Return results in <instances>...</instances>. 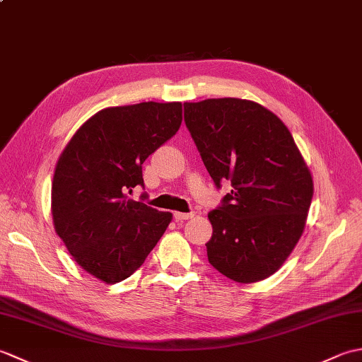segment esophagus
Segmentation results:
<instances>
[{
  "label": "esophagus",
  "mask_w": 362,
  "mask_h": 362,
  "mask_svg": "<svg viewBox=\"0 0 362 362\" xmlns=\"http://www.w3.org/2000/svg\"><path fill=\"white\" fill-rule=\"evenodd\" d=\"M194 214L193 213H182V211H175L174 213V219L179 222V221H187V219H191L193 218Z\"/></svg>",
  "instance_id": "1"
}]
</instances>
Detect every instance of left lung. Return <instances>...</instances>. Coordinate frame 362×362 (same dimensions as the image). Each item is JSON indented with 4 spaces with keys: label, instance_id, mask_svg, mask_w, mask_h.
I'll return each mask as SVG.
<instances>
[{
    "label": "left lung",
    "instance_id": "1",
    "mask_svg": "<svg viewBox=\"0 0 362 362\" xmlns=\"http://www.w3.org/2000/svg\"><path fill=\"white\" fill-rule=\"evenodd\" d=\"M185 124L219 189L232 191L209 213L210 264L253 283L279 271L303 233L313 179L288 127L247 99L185 103Z\"/></svg>",
    "mask_w": 362,
    "mask_h": 362
}]
</instances>
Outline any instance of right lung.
I'll return each mask as SVG.
<instances>
[{
    "label": "right lung",
    "mask_w": 362,
    "mask_h": 362,
    "mask_svg": "<svg viewBox=\"0 0 362 362\" xmlns=\"http://www.w3.org/2000/svg\"><path fill=\"white\" fill-rule=\"evenodd\" d=\"M180 124V103L109 107L83 122L60 156L51 189L54 227L76 263L96 279L126 280L171 222L169 211L127 193L144 187V160Z\"/></svg>",
    "instance_id": "add662e5"
}]
</instances>
